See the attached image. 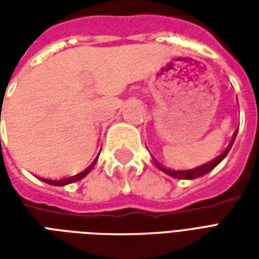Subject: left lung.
<instances>
[{"instance_id": "obj_1", "label": "left lung", "mask_w": 259, "mask_h": 259, "mask_svg": "<svg viewBox=\"0 0 259 259\" xmlns=\"http://www.w3.org/2000/svg\"><path fill=\"white\" fill-rule=\"evenodd\" d=\"M239 130V129H237ZM237 130L234 132L233 135V139H232V141H230V144L228 146V148L225 150V151L219 155L218 158H215V159H212L211 162L205 163V165H201V166H198V168H194V169H187V170H170L169 168H165V166H162V165H157L158 168L161 169L162 172H165L166 175H169V176H174V178H176V179H195V178H200V176H204V175H206L209 170H212V169L217 166L218 163L222 161L223 158L228 155V152L230 151V148H232V146H233V141L234 139H236V135H237Z\"/></svg>"}]
</instances>
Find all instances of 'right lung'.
Returning a JSON list of instances; mask_svg holds the SVG:
<instances>
[{
	"mask_svg": "<svg viewBox=\"0 0 259 259\" xmlns=\"http://www.w3.org/2000/svg\"><path fill=\"white\" fill-rule=\"evenodd\" d=\"M94 165H96V161L91 163L89 168L84 169L83 172L74 175V176H70V178H64V179H59V180H53V179H42V180H44L46 183H48V185H54V186H65V185H69V183H74V182H77V180L83 179L85 175L89 174L91 169L94 168Z\"/></svg>",
	"mask_w": 259,
	"mask_h": 259,
	"instance_id": "right-lung-1",
	"label": "right lung"
}]
</instances>
